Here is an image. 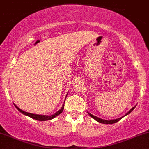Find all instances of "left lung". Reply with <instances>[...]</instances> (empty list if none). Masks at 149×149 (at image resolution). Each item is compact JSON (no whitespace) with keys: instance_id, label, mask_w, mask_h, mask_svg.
I'll use <instances>...</instances> for the list:
<instances>
[{"instance_id":"left-lung-1","label":"left lung","mask_w":149,"mask_h":149,"mask_svg":"<svg viewBox=\"0 0 149 149\" xmlns=\"http://www.w3.org/2000/svg\"><path fill=\"white\" fill-rule=\"evenodd\" d=\"M136 108V106H134V107L132 108V109H131V110L129 111H128L127 113L126 114V115L125 116H126V115H128V114H129L130 113H131V111H132L133 110H134V109H135ZM88 113L89 114V115H90V116L91 117H92V118H93V119H95V120H97V121L98 122H99V123H104V124H112V123H116V122H118V120H120V119H121L122 118H123V117H120V118H117V119H113V120H104V119H102V118H98V117H97V116H93V115H92V114H91L90 113H88Z\"/></svg>"}]
</instances>
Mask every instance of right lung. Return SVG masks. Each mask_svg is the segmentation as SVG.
<instances>
[{
    "label": "right lung",
    "mask_w": 149,
    "mask_h": 149,
    "mask_svg": "<svg viewBox=\"0 0 149 149\" xmlns=\"http://www.w3.org/2000/svg\"><path fill=\"white\" fill-rule=\"evenodd\" d=\"M15 108H16V109L21 113L24 114V115H26V116H28L31 117V118H33V119H35V120H40V121H44V120H49L53 119V118H54L55 117L58 116L59 114L63 112V109H64V105H63L61 109L59 111H58L56 113H55L54 114H53V115H51V116H46V115H38V114L31 113L23 111V110H21V109H19V108H18L17 106H15Z\"/></svg>",
    "instance_id": "1"
}]
</instances>
